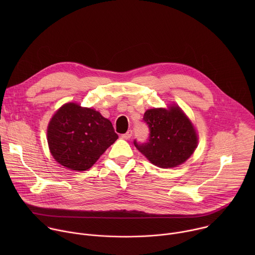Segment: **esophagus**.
<instances>
[{"mask_svg":"<svg viewBox=\"0 0 255 255\" xmlns=\"http://www.w3.org/2000/svg\"><path fill=\"white\" fill-rule=\"evenodd\" d=\"M131 136H132V130H128L126 133H124V134L121 135V137H122L123 139H129Z\"/></svg>","mask_w":255,"mask_h":255,"instance_id":"1","label":"esophagus"}]
</instances>
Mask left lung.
Returning <instances> with one entry per match:
<instances>
[{
  "instance_id": "obj_1",
  "label": "left lung",
  "mask_w": 255,
  "mask_h": 255,
  "mask_svg": "<svg viewBox=\"0 0 255 255\" xmlns=\"http://www.w3.org/2000/svg\"><path fill=\"white\" fill-rule=\"evenodd\" d=\"M143 121L149 129L148 139L143 143L134 139V145L151 163L161 168L174 167L194 153L197 133L178 107L150 109L144 113Z\"/></svg>"
}]
</instances>
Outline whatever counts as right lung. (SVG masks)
Instances as JSON below:
<instances>
[{"mask_svg":"<svg viewBox=\"0 0 255 255\" xmlns=\"http://www.w3.org/2000/svg\"><path fill=\"white\" fill-rule=\"evenodd\" d=\"M118 139L112 123L94 109L75 103L63 105L52 117L47 140L54 159L77 171L93 166Z\"/></svg>","mask_w":255,"mask_h":255,"instance_id":"right-lung-1","label":"right lung"}]
</instances>
